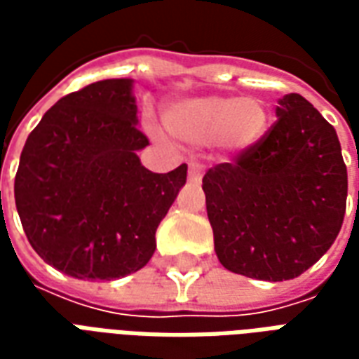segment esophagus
Masks as SVG:
<instances>
[{"instance_id":"34e87169","label":"esophagus","mask_w":359,"mask_h":359,"mask_svg":"<svg viewBox=\"0 0 359 359\" xmlns=\"http://www.w3.org/2000/svg\"><path fill=\"white\" fill-rule=\"evenodd\" d=\"M203 177V165L198 163V161H192L190 163V169H188V179L192 182H200Z\"/></svg>"}]
</instances>
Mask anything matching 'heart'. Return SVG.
<instances>
[{
    "label": "heart",
    "mask_w": 359,
    "mask_h": 359,
    "mask_svg": "<svg viewBox=\"0 0 359 359\" xmlns=\"http://www.w3.org/2000/svg\"><path fill=\"white\" fill-rule=\"evenodd\" d=\"M167 126L175 136L190 144H213L242 151L264 138L269 113L257 97L208 95L172 105Z\"/></svg>",
    "instance_id": "1"
}]
</instances>
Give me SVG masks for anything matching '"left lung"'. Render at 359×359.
Here are the masks:
<instances>
[{"label":"left lung","instance_id":"left-lung-1","mask_svg":"<svg viewBox=\"0 0 359 359\" xmlns=\"http://www.w3.org/2000/svg\"><path fill=\"white\" fill-rule=\"evenodd\" d=\"M277 117L262 140L202 180L221 265L273 283L300 277L331 248L348 196L339 136L323 115L286 94Z\"/></svg>","mask_w":359,"mask_h":359}]
</instances>
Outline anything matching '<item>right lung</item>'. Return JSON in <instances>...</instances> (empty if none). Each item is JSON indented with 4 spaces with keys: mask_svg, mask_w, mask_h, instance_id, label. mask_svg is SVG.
Masks as SVG:
<instances>
[{
    "mask_svg": "<svg viewBox=\"0 0 359 359\" xmlns=\"http://www.w3.org/2000/svg\"><path fill=\"white\" fill-rule=\"evenodd\" d=\"M130 79L67 94L20 154L15 203L30 246L69 277L111 280L136 273L156 250V231L187 182V163L151 172L136 151Z\"/></svg>",
    "mask_w": 359,
    "mask_h": 359,
    "instance_id": "1",
    "label": "right lung"
}]
</instances>
